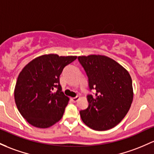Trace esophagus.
Masks as SVG:
<instances>
[{"label":"esophagus","mask_w":154,"mask_h":154,"mask_svg":"<svg viewBox=\"0 0 154 154\" xmlns=\"http://www.w3.org/2000/svg\"><path fill=\"white\" fill-rule=\"evenodd\" d=\"M79 99H80V97H79V96H75V97L72 98V101L73 102H77V100H78Z\"/></svg>","instance_id":"esophagus-1"}]
</instances>
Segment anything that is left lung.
<instances>
[{
    "mask_svg": "<svg viewBox=\"0 0 154 154\" xmlns=\"http://www.w3.org/2000/svg\"><path fill=\"white\" fill-rule=\"evenodd\" d=\"M88 78V106L80 110L82 121L91 129L104 131L116 126L127 114L133 100L132 80L129 72L104 55L79 56Z\"/></svg>",
    "mask_w": 154,
    "mask_h": 154,
    "instance_id": "1",
    "label": "left lung"
}]
</instances>
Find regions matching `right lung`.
<instances>
[{"label":"right lung","instance_id":"add662e5","mask_svg":"<svg viewBox=\"0 0 154 154\" xmlns=\"http://www.w3.org/2000/svg\"><path fill=\"white\" fill-rule=\"evenodd\" d=\"M77 56L42 55L21 71L14 89V99L23 118L38 128H48L61 119L69 99L62 92L60 74ZM55 88L57 91L54 92Z\"/></svg>","mask_w":154,"mask_h":154}]
</instances>
